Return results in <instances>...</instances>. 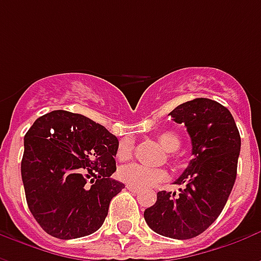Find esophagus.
I'll return each mask as SVG.
<instances>
[{
  "label": "esophagus",
  "instance_id": "esophagus-1",
  "mask_svg": "<svg viewBox=\"0 0 261 261\" xmlns=\"http://www.w3.org/2000/svg\"><path fill=\"white\" fill-rule=\"evenodd\" d=\"M127 189H128V190H130V192H133V193H140L141 192V189H140V187H136V186H131V185H127Z\"/></svg>",
  "mask_w": 261,
  "mask_h": 261
}]
</instances>
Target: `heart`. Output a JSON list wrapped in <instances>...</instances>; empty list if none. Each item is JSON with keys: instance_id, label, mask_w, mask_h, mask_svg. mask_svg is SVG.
Here are the masks:
<instances>
[{"instance_id": "1", "label": "heart", "mask_w": 261, "mask_h": 261, "mask_svg": "<svg viewBox=\"0 0 261 261\" xmlns=\"http://www.w3.org/2000/svg\"><path fill=\"white\" fill-rule=\"evenodd\" d=\"M158 141L169 152H173V151H176L177 148L180 147V138L176 136L175 133H172V131L161 133L158 136ZM133 149H134L133 140L123 138L119 142V145H117L116 156L120 161H125V159H128L133 155ZM117 175L127 185L141 189V187L152 186L155 183H159L161 180H164L166 173L162 169H151V168L142 166L140 164H127L120 168Z\"/></svg>"}]
</instances>
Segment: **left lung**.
<instances>
[{
  "instance_id": "1",
  "label": "left lung",
  "mask_w": 261,
  "mask_h": 261,
  "mask_svg": "<svg viewBox=\"0 0 261 261\" xmlns=\"http://www.w3.org/2000/svg\"><path fill=\"white\" fill-rule=\"evenodd\" d=\"M169 114L186 125L193 159L175 181L183 185L179 196L159 192L144 218L159 235L192 239L218 218L228 201L235 185L241 136L229 110L207 97L181 103Z\"/></svg>"
}]
</instances>
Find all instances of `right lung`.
<instances>
[{
	"label": "right lung",
	"mask_w": 261,
	"mask_h": 261,
	"mask_svg": "<svg viewBox=\"0 0 261 261\" xmlns=\"http://www.w3.org/2000/svg\"><path fill=\"white\" fill-rule=\"evenodd\" d=\"M23 145L20 173L37 224L59 239L96 232L112 198L124 189L110 177L116 136L82 114L53 110L33 123Z\"/></svg>",
	"instance_id": "right-lung-1"
}]
</instances>
